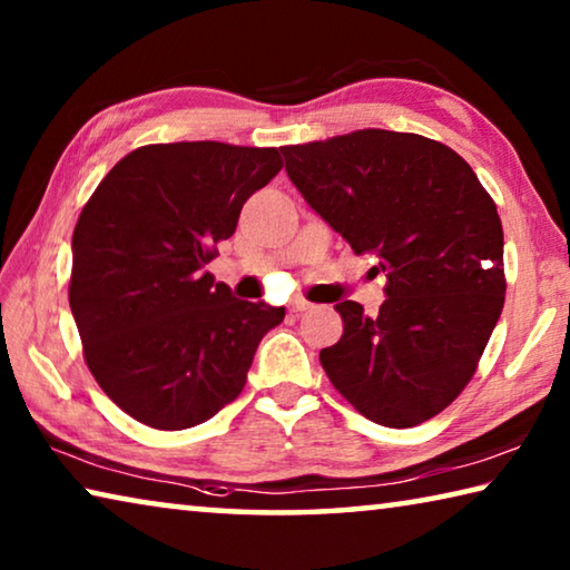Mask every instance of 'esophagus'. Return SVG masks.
<instances>
[{"instance_id": "34e87169", "label": "esophagus", "mask_w": 570, "mask_h": 570, "mask_svg": "<svg viewBox=\"0 0 570 570\" xmlns=\"http://www.w3.org/2000/svg\"><path fill=\"white\" fill-rule=\"evenodd\" d=\"M288 308H292V312H306V308H312V304L306 302V298H292V304H288Z\"/></svg>"}]
</instances>
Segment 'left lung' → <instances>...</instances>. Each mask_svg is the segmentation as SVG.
I'll use <instances>...</instances> for the list:
<instances>
[{
	"instance_id": "1",
	"label": "left lung",
	"mask_w": 570,
	"mask_h": 570,
	"mask_svg": "<svg viewBox=\"0 0 570 570\" xmlns=\"http://www.w3.org/2000/svg\"><path fill=\"white\" fill-rule=\"evenodd\" d=\"M282 153L314 214L387 274L380 314L336 304L344 334L320 352L326 377L384 428L435 417L475 374L503 312L493 198L455 150L414 132L356 130Z\"/></svg>"
}]
</instances>
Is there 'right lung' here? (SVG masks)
<instances>
[{
  "label": "right lung",
  "mask_w": 570,
  "mask_h": 570,
  "mask_svg": "<svg viewBox=\"0 0 570 570\" xmlns=\"http://www.w3.org/2000/svg\"><path fill=\"white\" fill-rule=\"evenodd\" d=\"M276 148L160 142L125 156L72 234L70 308L102 392L156 430L214 417L246 384L284 306L244 302L206 272L278 170Z\"/></svg>",
  "instance_id": "1"
}]
</instances>
